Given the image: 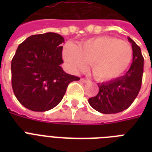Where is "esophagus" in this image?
Wrapping results in <instances>:
<instances>
[{"label":"esophagus","mask_w":152,"mask_h":152,"mask_svg":"<svg viewBox=\"0 0 152 152\" xmlns=\"http://www.w3.org/2000/svg\"><path fill=\"white\" fill-rule=\"evenodd\" d=\"M80 81L82 82V83H88V82H89V80H86V79H84V78H81Z\"/></svg>","instance_id":"1"}]
</instances>
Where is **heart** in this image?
I'll return each mask as SVG.
<instances>
[{"mask_svg":"<svg viewBox=\"0 0 152 152\" xmlns=\"http://www.w3.org/2000/svg\"><path fill=\"white\" fill-rule=\"evenodd\" d=\"M63 59L69 71L78 73L88 64L98 81L107 82L120 77L132 61V46L122 40L100 36L82 42L78 46L68 43L63 49Z\"/></svg>","mask_w":152,"mask_h":152,"instance_id":"b5f03b06","label":"heart"}]
</instances>
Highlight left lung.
Instances as JSON below:
<instances>
[{
  "label": "left lung",
  "mask_w": 152,
  "mask_h": 152,
  "mask_svg": "<svg viewBox=\"0 0 152 152\" xmlns=\"http://www.w3.org/2000/svg\"><path fill=\"white\" fill-rule=\"evenodd\" d=\"M132 44V63L125 75L106 82L99 83V91L88 102L95 110L102 113H117L131 106L139 93L144 72V57L141 50L132 39L128 37Z\"/></svg>",
  "instance_id": "left-lung-1"
}]
</instances>
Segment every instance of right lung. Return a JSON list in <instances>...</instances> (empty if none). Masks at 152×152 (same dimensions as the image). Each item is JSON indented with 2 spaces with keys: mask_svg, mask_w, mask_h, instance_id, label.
<instances>
[{
  "mask_svg": "<svg viewBox=\"0 0 152 152\" xmlns=\"http://www.w3.org/2000/svg\"><path fill=\"white\" fill-rule=\"evenodd\" d=\"M64 38L53 32L28 37L18 46L11 64L15 97L32 111L50 110L64 97L69 83L80 78L61 64Z\"/></svg>",
  "mask_w": 152,
  "mask_h": 152,
  "instance_id": "obj_1",
  "label": "right lung"
}]
</instances>
